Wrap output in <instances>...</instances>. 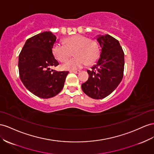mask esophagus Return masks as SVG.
I'll return each instance as SVG.
<instances>
[{
  "instance_id": "esophagus-1",
  "label": "esophagus",
  "mask_w": 154,
  "mask_h": 154,
  "mask_svg": "<svg viewBox=\"0 0 154 154\" xmlns=\"http://www.w3.org/2000/svg\"><path fill=\"white\" fill-rule=\"evenodd\" d=\"M71 72H74L75 74H79L80 72V70H72V71H70Z\"/></svg>"
}]
</instances>
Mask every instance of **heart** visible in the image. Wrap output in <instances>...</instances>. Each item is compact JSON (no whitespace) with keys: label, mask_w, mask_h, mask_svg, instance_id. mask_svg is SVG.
Returning a JSON list of instances; mask_svg holds the SVG:
<instances>
[{"label":"heart","mask_w":154,"mask_h":154,"mask_svg":"<svg viewBox=\"0 0 154 154\" xmlns=\"http://www.w3.org/2000/svg\"><path fill=\"white\" fill-rule=\"evenodd\" d=\"M65 45L56 43L52 48L54 56L63 62L73 54L76 57L62 65L65 70H76L91 65L97 61L100 55L99 45L97 41L90 39L81 34H76L64 39Z\"/></svg>","instance_id":"1"}]
</instances>
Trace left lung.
Wrapping results in <instances>:
<instances>
[{
  "label": "left lung",
  "mask_w": 154,
  "mask_h": 154,
  "mask_svg": "<svg viewBox=\"0 0 154 154\" xmlns=\"http://www.w3.org/2000/svg\"><path fill=\"white\" fill-rule=\"evenodd\" d=\"M100 57L91 70H87L88 80L82 84V91L89 97L102 99L109 95L122 81L124 54L119 41L109 35H98Z\"/></svg>",
  "instance_id": "left-lung-1"
}]
</instances>
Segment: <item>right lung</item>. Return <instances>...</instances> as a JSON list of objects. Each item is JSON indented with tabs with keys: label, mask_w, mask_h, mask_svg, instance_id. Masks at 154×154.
Instances as JSON below:
<instances>
[{
	"label": "right lung",
	"mask_w": 154,
	"mask_h": 154,
	"mask_svg": "<svg viewBox=\"0 0 154 154\" xmlns=\"http://www.w3.org/2000/svg\"><path fill=\"white\" fill-rule=\"evenodd\" d=\"M56 37L51 32H44L26 40L19 56L20 80L35 96L49 98L63 89L68 71L51 70L59 63L52 53Z\"/></svg>",
	"instance_id": "add662e5"
}]
</instances>
